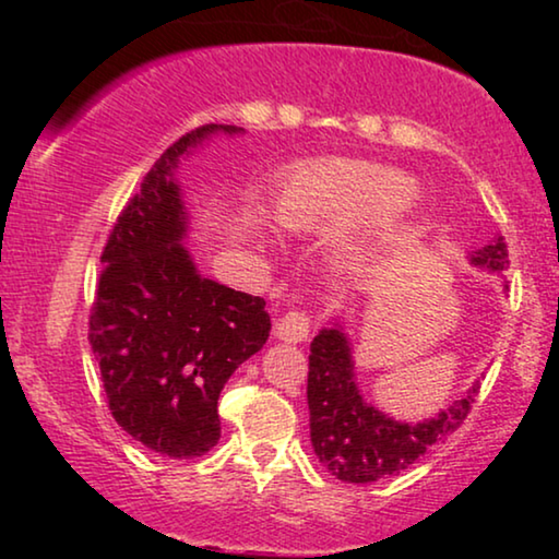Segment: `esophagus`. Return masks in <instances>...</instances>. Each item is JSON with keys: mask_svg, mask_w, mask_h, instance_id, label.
I'll list each match as a JSON object with an SVG mask.
<instances>
[{"mask_svg": "<svg viewBox=\"0 0 559 559\" xmlns=\"http://www.w3.org/2000/svg\"><path fill=\"white\" fill-rule=\"evenodd\" d=\"M310 335V316L306 310H288L286 316L278 320L276 337L286 340V343H302Z\"/></svg>", "mask_w": 559, "mask_h": 559, "instance_id": "34e87169", "label": "esophagus"}]
</instances>
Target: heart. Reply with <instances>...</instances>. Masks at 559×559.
Here are the masks:
<instances>
[{"mask_svg":"<svg viewBox=\"0 0 559 559\" xmlns=\"http://www.w3.org/2000/svg\"><path fill=\"white\" fill-rule=\"evenodd\" d=\"M419 185L392 167L362 157H325L300 165L281 185L273 214L293 231L328 234L359 219L355 253L374 251L400 231Z\"/></svg>","mask_w":559,"mask_h":559,"instance_id":"1","label":"heart"}]
</instances>
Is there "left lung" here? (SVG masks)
<instances>
[{
	"instance_id": "1",
	"label": "left lung",
	"mask_w": 559,
	"mask_h": 559,
	"mask_svg": "<svg viewBox=\"0 0 559 559\" xmlns=\"http://www.w3.org/2000/svg\"><path fill=\"white\" fill-rule=\"evenodd\" d=\"M473 263L498 273L506 271L510 263L506 241L498 236L473 257ZM476 396L478 384H473L461 402H453L429 421H392L359 396L347 340L340 330H320L310 343V441L320 463L345 484H374L409 468L431 443L461 427Z\"/></svg>"
}]
</instances>
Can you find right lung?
I'll use <instances>...</instances> for the list:
<instances>
[{
    "label": "right lung",
    "mask_w": 559,
    "mask_h": 559,
    "mask_svg": "<svg viewBox=\"0 0 559 559\" xmlns=\"http://www.w3.org/2000/svg\"><path fill=\"white\" fill-rule=\"evenodd\" d=\"M202 126L159 155L122 206L103 246L88 340L108 409L132 439L173 459H197L219 441L222 386L266 345L261 296L202 278L179 239L185 210L173 179L179 155L210 132Z\"/></svg>",
    "instance_id": "obj_1"
}]
</instances>
